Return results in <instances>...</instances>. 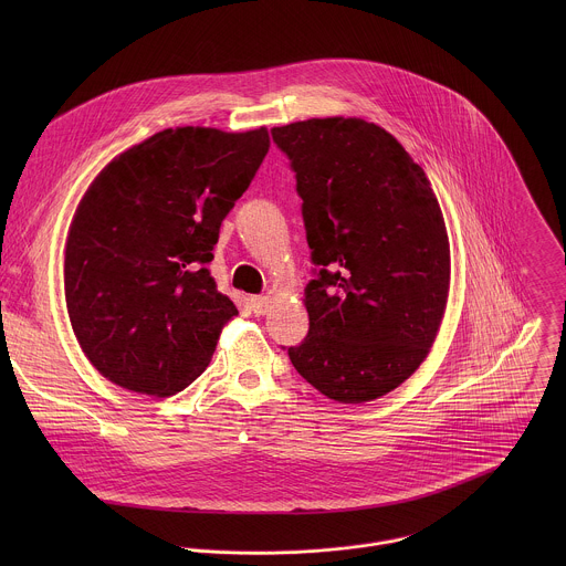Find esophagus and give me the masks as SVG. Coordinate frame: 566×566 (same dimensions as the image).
<instances>
[{"instance_id":"obj_1","label":"esophagus","mask_w":566,"mask_h":566,"mask_svg":"<svg viewBox=\"0 0 566 566\" xmlns=\"http://www.w3.org/2000/svg\"><path fill=\"white\" fill-rule=\"evenodd\" d=\"M248 303H250V310H252L254 316H263L268 312L270 298L268 296H252Z\"/></svg>"}]
</instances>
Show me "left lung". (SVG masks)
<instances>
[{
    "label": "left lung",
    "instance_id": "obj_1",
    "mask_svg": "<svg viewBox=\"0 0 566 566\" xmlns=\"http://www.w3.org/2000/svg\"><path fill=\"white\" fill-rule=\"evenodd\" d=\"M296 174L314 279L298 375L339 403L379 399L420 366L444 314L449 240L420 165L355 117L272 128Z\"/></svg>",
    "mask_w": 566,
    "mask_h": 566
}]
</instances>
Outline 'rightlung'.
Masks as SVG:
<instances>
[{"label":"right lung","instance_id":"add662e5","mask_svg":"<svg viewBox=\"0 0 566 566\" xmlns=\"http://www.w3.org/2000/svg\"><path fill=\"white\" fill-rule=\"evenodd\" d=\"M268 148L265 128H167L91 182L65 248V301L108 381L169 397L205 373L238 316L207 265Z\"/></svg>","mask_w":566,"mask_h":566}]
</instances>
